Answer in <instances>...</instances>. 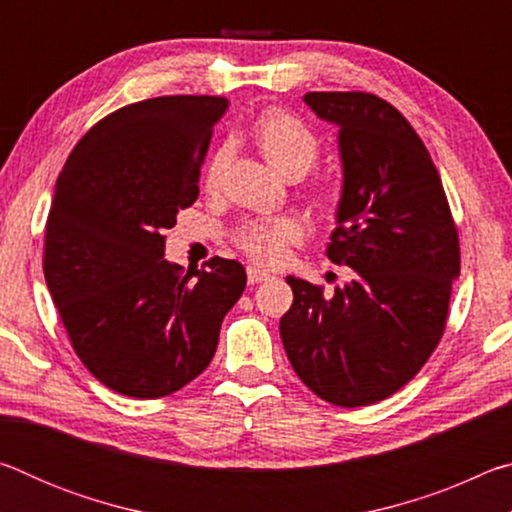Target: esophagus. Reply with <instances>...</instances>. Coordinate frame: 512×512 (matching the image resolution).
I'll return each mask as SVG.
<instances>
[{
	"mask_svg": "<svg viewBox=\"0 0 512 512\" xmlns=\"http://www.w3.org/2000/svg\"><path fill=\"white\" fill-rule=\"evenodd\" d=\"M246 275H248V284H259V282L268 280V273L262 271V268H257V266H248Z\"/></svg>",
	"mask_w": 512,
	"mask_h": 512,
	"instance_id": "34e87169",
	"label": "esophagus"
}]
</instances>
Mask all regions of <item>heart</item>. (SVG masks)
Instances as JSON below:
<instances>
[{"label": "heart", "mask_w": 512, "mask_h": 512, "mask_svg": "<svg viewBox=\"0 0 512 512\" xmlns=\"http://www.w3.org/2000/svg\"><path fill=\"white\" fill-rule=\"evenodd\" d=\"M250 135L273 167L289 178L305 176L316 167L320 158V140L298 115L284 108H268L255 119ZM230 151L221 146L216 149L203 171L205 192L216 194L223 187L228 171ZM307 198L318 214L332 216L339 212L341 194L332 185L316 183L307 189ZM305 235L302 221L293 214H282L266 221H246L232 232V244L255 264L273 266L287 257L289 246L298 244Z\"/></svg>", "instance_id": "heart-1"}]
</instances>
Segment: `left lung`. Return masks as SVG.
Instances as JSON below:
<instances>
[{
  "label": "left lung",
  "mask_w": 512,
  "mask_h": 512,
  "mask_svg": "<svg viewBox=\"0 0 512 512\" xmlns=\"http://www.w3.org/2000/svg\"><path fill=\"white\" fill-rule=\"evenodd\" d=\"M305 101L339 126L345 180L327 257L354 273L332 298L289 275L280 336L309 391L352 409L400 391L438 348L461 244L436 164L400 110L370 92Z\"/></svg>",
  "instance_id": "8db88e82"
}]
</instances>
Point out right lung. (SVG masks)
Listing matches in <instances>:
<instances>
[{
    "mask_svg": "<svg viewBox=\"0 0 512 512\" xmlns=\"http://www.w3.org/2000/svg\"><path fill=\"white\" fill-rule=\"evenodd\" d=\"M228 99L155 97L97 121L69 153L45 225L42 268L76 357L135 400L180 391L210 366L246 268L164 259V230L198 198Z\"/></svg>",
    "mask_w": 512,
    "mask_h": 512,
    "instance_id": "1",
    "label": "right lung"
}]
</instances>
